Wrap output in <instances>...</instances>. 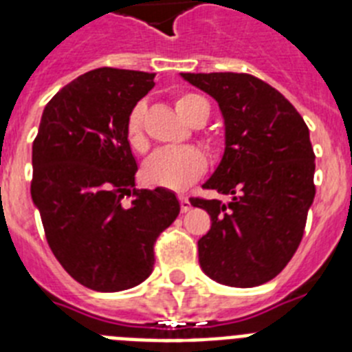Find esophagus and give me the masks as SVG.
Segmentation results:
<instances>
[{
	"instance_id": "obj_1",
	"label": "esophagus",
	"mask_w": 352,
	"mask_h": 352,
	"mask_svg": "<svg viewBox=\"0 0 352 352\" xmlns=\"http://www.w3.org/2000/svg\"><path fill=\"white\" fill-rule=\"evenodd\" d=\"M179 206H182L183 213H186V211H190L192 203L188 201V197H185V195H179Z\"/></svg>"
}]
</instances>
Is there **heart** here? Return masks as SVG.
I'll list each match as a JSON object with an SVG mask.
<instances>
[{
  "label": "heart",
  "mask_w": 352,
  "mask_h": 352,
  "mask_svg": "<svg viewBox=\"0 0 352 352\" xmlns=\"http://www.w3.org/2000/svg\"><path fill=\"white\" fill-rule=\"evenodd\" d=\"M174 107L179 116L190 123H204L210 114V104L204 96L195 93H182L176 96ZM146 105L139 102L130 111L126 120V141L135 151H144L148 148L144 133ZM206 160L199 149L190 148H164L158 149L142 166V179L148 185L162 186L169 190H185L186 186L204 173Z\"/></svg>",
  "instance_id": "heart-1"
}]
</instances>
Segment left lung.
<instances>
[{"label": "left lung", "instance_id": "obj_1", "mask_svg": "<svg viewBox=\"0 0 352 352\" xmlns=\"http://www.w3.org/2000/svg\"><path fill=\"white\" fill-rule=\"evenodd\" d=\"M219 104L223 155L204 188L231 195L190 199L211 217L197 241L199 264L211 280L256 287L275 278L294 256L314 203L316 155L291 102L248 74H182Z\"/></svg>", "mask_w": 352, "mask_h": 352}]
</instances>
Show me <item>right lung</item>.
<instances>
[{
  "instance_id": "obj_1",
  "label": "right lung",
  "mask_w": 352,
  "mask_h": 352,
  "mask_svg": "<svg viewBox=\"0 0 352 352\" xmlns=\"http://www.w3.org/2000/svg\"><path fill=\"white\" fill-rule=\"evenodd\" d=\"M153 79L109 67L86 72L45 105L33 142L31 199L49 247L68 275L93 291L144 282L158 234L179 213L174 192L135 188L126 120ZM130 193L134 201L123 205Z\"/></svg>"
}]
</instances>
